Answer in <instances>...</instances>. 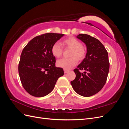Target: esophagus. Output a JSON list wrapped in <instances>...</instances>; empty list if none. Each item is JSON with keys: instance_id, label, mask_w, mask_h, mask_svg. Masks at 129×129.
Segmentation results:
<instances>
[{"instance_id": "obj_1", "label": "esophagus", "mask_w": 129, "mask_h": 129, "mask_svg": "<svg viewBox=\"0 0 129 129\" xmlns=\"http://www.w3.org/2000/svg\"><path fill=\"white\" fill-rule=\"evenodd\" d=\"M68 72V70H67V69H64V73H67Z\"/></svg>"}]
</instances>
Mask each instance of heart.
I'll list each match as a JSON object with an SVG mask.
<instances>
[{
  "label": "heart",
  "instance_id": "1",
  "mask_svg": "<svg viewBox=\"0 0 129 129\" xmlns=\"http://www.w3.org/2000/svg\"><path fill=\"white\" fill-rule=\"evenodd\" d=\"M62 44L66 48H72L70 53V56L72 57L62 58L57 60V65L58 67L64 69H69L76 65L78 62L77 58L81 60L84 58L86 54L85 49L82 46L81 42L77 39L70 37L64 39L62 41ZM51 51L54 56L59 57L63 53V47L60 42H56L53 45Z\"/></svg>",
  "mask_w": 129,
  "mask_h": 129
}]
</instances>
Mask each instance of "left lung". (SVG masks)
I'll return each mask as SVG.
<instances>
[{"label": "left lung", "mask_w": 129, "mask_h": 129, "mask_svg": "<svg viewBox=\"0 0 129 129\" xmlns=\"http://www.w3.org/2000/svg\"><path fill=\"white\" fill-rule=\"evenodd\" d=\"M77 38L86 45L87 52L82 62L74 70L76 77L71 83L78 94L91 96L99 92L106 83L110 66L108 54L96 38L84 34H79Z\"/></svg>", "instance_id": "1"}]
</instances>
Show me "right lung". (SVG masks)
Masks as SVG:
<instances>
[{
    "label": "right lung",
    "instance_id": "add662e5",
    "mask_svg": "<svg viewBox=\"0 0 129 129\" xmlns=\"http://www.w3.org/2000/svg\"><path fill=\"white\" fill-rule=\"evenodd\" d=\"M63 34L48 33L32 39L23 49L18 71L22 87L30 95L41 97L51 92L60 77L62 68L55 67V57L51 51L54 43Z\"/></svg>",
    "mask_w": 129,
    "mask_h": 129
}]
</instances>
